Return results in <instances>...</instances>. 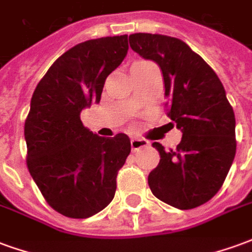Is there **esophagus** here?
Listing matches in <instances>:
<instances>
[{
  "label": "esophagus",
  "instance_id": "obj_1",
  "mask_svg": "<svg viewBox=\"0 0 252 252\" xmlns=\"http://www.w3.org/2000/svg\"><path fill=\"white\" fill-rule=\"evenodd\" d=\"M150 143L146 139H139V137H132L131 139V147L133 151H139L140 148L148 147Z\"/></svg>",
  "mask_w": 252,
  "mask_h": 252
}]
</instances>
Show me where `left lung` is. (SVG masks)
<instances>
[{
	"label": "left lung",
	"mask_w": 252,
	"mask_h": 252,
	"mask_svg": "<svg viewBox=\"0 0 252 252\" xmlns=\"http://www.w3.org/2000/svg\"><path fill=\"white\" fill-rule=\"evenodd\" d=\"M129 46L158 63L167 97V116L182 132L175 150L159 151V164L148 175L153 194L178 209L205 204L220 190L236 153L235 113L216 72L177 37L129 35Z\"/></svg>",
	"instance_id": "1"
}]
</instances>
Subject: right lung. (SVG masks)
<instances>
[{
	"label": "right lung",
	"instance_id": "add662e5",
	"mask_svg": "<svg viewBox=\"0 0 252 252\" xmlns=\"http://www.w3.org/2000/svg\"><path fill=\"white\" fill-rule=\"evenodd\" d=\"M126 52V35L79 43L58 58L33 92L24 126L27 166L48 205L63 216H93L115 197L131 140L126 133L95 135L83 126L81 112L98 104L105 79Z\"/></svg>",
	"mask_w": 252,
	"mask_h": 252
}]
</instances>
